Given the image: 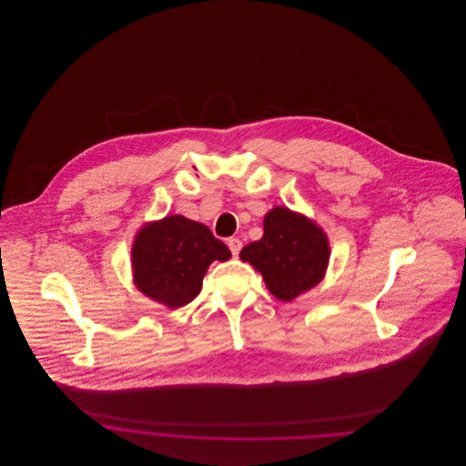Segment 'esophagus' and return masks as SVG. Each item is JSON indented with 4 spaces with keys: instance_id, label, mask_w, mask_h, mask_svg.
Listing matches in <instances>:
<instances>
[{
    "instance_id": "esophagus-1",
    "label": "esophagus",
    "mask_w": 466,
    "mask_h": 466,
    "mask_svg": "<svg viewBox=\"0 0 466 466\" xmlns=\"http://www.w3.org/2000/svg\"><path fill=\"white\" fill-rule=\"evenodd\" d=\"M227 244H228V249L232 251V255L236 257V255H239V251H241V248H243V243L238 239V238H230V239H227Z\"/></svg>"
}]
</instances>
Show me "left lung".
<instances>
[{
  "label": "left lung",
  "mask_w": 466,
  "mask_h": 466,
  "mask_svg": "<svg viewBox=\"0 0 466 466\" xmlns=\"http://www.w3.org/2000/svg\"><path fill=\"white\" fill-rule=\"evenodd\" d=\"M239 257L262 274L276 299L289 302L323 279L330 246L319 225L276 206L264 218L262 239L246 244Z\"/></svg>",
  "instance_id": "1"
}]
</instances>
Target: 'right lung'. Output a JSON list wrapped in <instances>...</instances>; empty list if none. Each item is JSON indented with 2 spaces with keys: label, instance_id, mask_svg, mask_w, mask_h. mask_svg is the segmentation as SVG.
I'll use <instances>...</instances> for the list:
<instances>
[{
  "label": "right lung",
  "instance_id": "add662e5",
  "mask_svg": "<svg viewBox=\"0 0 466 466\" xmlns=\"http://www.w3.org/2000/svg\"><path fill=\"white\" fill-rule=\"evenodd\" d=\"M131 257L137 289L177 309L199 295L208 267L228 260L230 249L206 225L171 215L139 228Z\"/></svg>",
  "mask_w": 466,
  "mask_h": 466
}]
</instances>
